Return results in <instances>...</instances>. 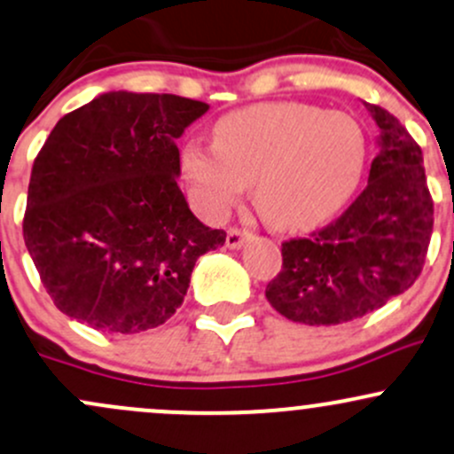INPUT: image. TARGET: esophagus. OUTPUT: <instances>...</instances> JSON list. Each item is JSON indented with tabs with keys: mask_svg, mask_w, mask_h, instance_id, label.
<instances>
[{
	"mask_svg": "<svg viewBox=\"0 0 454 454\" xmlns=\"http://www.w3.org/2000/svg\"><path fill=\"white\" fill-rule=\"evenodd\" d=\"M250 237L246 231H239V228H231L226 235V246L231 247V250H241L243 243H246V239Z\"/></svg>",
	"mask_w": 454,
	"mask_h": 454,
	"instance_id": "obj_1",
	"label": "esophagus"
}]
</instances>
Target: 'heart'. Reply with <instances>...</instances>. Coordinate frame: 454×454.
I'll list each match as a JSON object with an SVG mask.
<instances>
[{
	"label": "heart",
	"instance_id": "1",
	"mask_svg": "<svg viewBox=\"0 0 454 454\" xmlns=\"http://www.w3.org/2000/svg\"><path fill=\"white\" fill-rule=\"evenodd\" d=\"M368 137L345 112L310 103H261L226 114L213 144L181 148V172L192 200L222 219L254 183V204L278 231H310L332 219L360 187Z\"/></svg>",
	"mask_w": 454,
	"mask_h": 454
}]
</instances>
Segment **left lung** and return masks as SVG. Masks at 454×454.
<instances>
[{
  "mask_svg": "<svg viewBox=\"0 0 454 454\" xmlns=\"http://www.w3.org/2000/svg\"><path fill=\"white\" fill-rule=\"evenodd\" d=\"M380 127L368 185L336 222L282 243V271L267 300L303 325H340L377 310L420 276L433 232V200L422 151L380 106L364 103Z\"/></svg>",
  "mask_w": 454,
  "mask_h": 454,
  "instance_id": "left-lung-1",
  "label": "left lung"
}]
</instances>
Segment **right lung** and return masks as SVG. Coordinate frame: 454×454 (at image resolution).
Wrapping results in <instances>:
<instances>
[{
    "label": "right lung",
    "instance_id": "obj_1",
    "mask_svg": "<svg viewBox=\"0 0 454 454\" xmlns=\"http://www.w3.org/2000/svg\"><path fill=\"white\" fill-rule=\"evenodd\" d=\"M208 112L176 94H98L59 118L32 168L23 239L64 315L107 333L166 323L226 232L192 213L176 139Z\"/></svg>",
    "mask_w": 454,
    "mask_h": 454
}]
</instances>
